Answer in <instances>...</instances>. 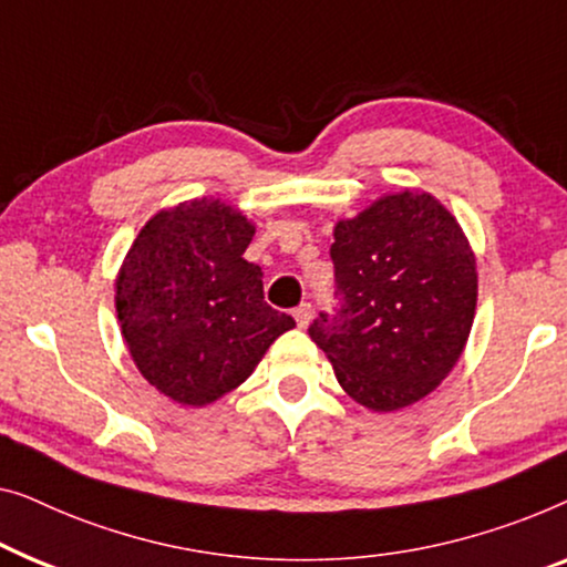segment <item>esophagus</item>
Returning <instances> with one entry per match:
<instances>
[{
	"mask_svg": "<svg viewBox=\"0 0 567 567\" xmlns=\"http://www.w3.org/2000/svg\"><path fill=\"white\" fill-rule=\"evenodd\" d=\"M295 323H298V329H306L310 323V302H300L298 308H295Z\"/></svg>",
	"mask_w": 567,
	"mask_h": 567,
	"instance_id": "1",
	"label": "esophagus"
}]
</instances>
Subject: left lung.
I'll use <instances>...</instances> for the list:
<instances>
[{"mask_svg": "<svg viewBox=\"0 0 567 567\" xmlns=\"http://www.w3.org/2000/svg\"><path fill=\"white\" fill-rule=\"evenodd\" d=\"M339 308L310 323L339 385L388 413L426 398L465 352L477 302L465 230L429 193L382 195L333 226Z\"/></svg>", "mask_w": 567, "mask_h": 567, "instance_id": "obj_1", "label": "left lung"}]
</instances>
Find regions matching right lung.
<instances>
[{"mask_svg": "<svg viewBox=\"0 0 567 567\" xmlns=\"http://www.w3.org/2000/svg\"><path fill=\"white\" fill-rule=\"evenodd\" d=\"M254 223L215 197L164 207L127 249L115 310L138 372L172 401L207 405L254 372L295 321L269 308L244 259Z\"/></svg>", "mask_w": 567, "mask_h": 567, "instance_id": "1", "label": "right lung"}]
</instances>
